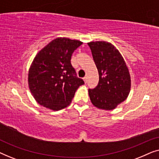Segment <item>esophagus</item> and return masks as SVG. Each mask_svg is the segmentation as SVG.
<instances>
[{
    "instance_id": "obj_1",
    "label": "esophagus",
    "mask_w": 159,
    "mask_h": 159,
    "mask_svg": "<svg viewBox=\"0 0 159 159\" xmlns=\"http://www.w3.org/2000/svg\"><path fill=\"white\" fill-rule=\"evenodd\" d=\"M83 80L84 81V82H85V83H87V82H88V77H83Z\"/></svg>"
}]
</instances>
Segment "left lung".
<instances>
[{
	"mask_svg": "<svg viewBox=\"0 0 159 159\" xmlns=\"http://www.w3.org/2000/svg\"><path fill=\"white\" fill-rule=\"evenodd\" d=\"M99 74V82L89 89L90 101L95 107L112 110L125 101L130 91L131 80L124 58L109 43H88Z\"/></svg>",
	"mask_w": 159,
	"mask_h": 159,
	"instance_id": "1",
	"label": "left lung"
}]
</instances>
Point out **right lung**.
Instances as JSON below:
<instances>
[{
  "mask_svg": "<svg viewBox=\"0 0 159 159\" xmlns=\"http://www.w3.org/2000/svg\"><path fill=\"white\" fill-rule=\"evenodd\" d=\"M82 44L79 40L58 38L36 55L30 68L28 83L41 106L53 111L66 108L77 88L84 84L71 64L72 53Z\"/></svg>",
  "mask_w": 159,
  "mask_h": 159,
  "instance_id": "add662e5",
  "label": "right lung"
}]
</instances>
